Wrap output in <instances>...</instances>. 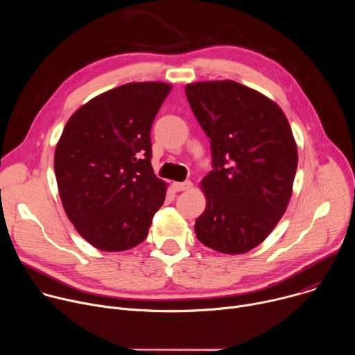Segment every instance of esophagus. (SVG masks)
<instances>
[{"instance_id": "34e87169", "label": "esophagus", "mask_w": 355, "mask_h": 355, "mask_svg": "<svg viewBox=\"0 0 355 355\" xmlns=\"http://www.w3.org/2000/svg\"><path fill=\"white\" fill-rule=\"evenodd\" d=\"M191 187H192V182H191L189 180H187V181H184V182H174V184H173V188H174V191H177V192L187 191V189H189Z\"/></svg>"}]
</instances>
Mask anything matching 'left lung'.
I'll use <instances>...</instances> for the list:
<instances>
[{"instance_id":"left-lung-1","label":"left lung","mask_w":355,"mask_h":355,"mask_svg":"<svg viewBox=\"0 0 355 355\" xmlns=\"http://www.w3.org/2000/svg\"><path fill=\"white\" fill-rule=\"evenodd\" d=\"M185 94L212 151L195 234L212 250L240 254L257 247L288 207L297 167L289 122L271 99L236 81L193 83Z\"/></svg>"}]
</instances>
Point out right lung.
I'll list each match as a JSON object with an SVG mask.
<instances>
[{
  "label": "right lung",
  "instance_id": "right-lung-1",
  "mask_svg": "<svg viewBox=\"0 0 355 355\" xmlns=\"http://www.w3.org/2000/svg\"><path fill=\"white\" fill-rule=\"evenodd\" d=\"M171 87L129 83L107 91L69 119L56 146L55 173L64 211L94 247L140 244L166 199L151 167V125Z\"/></svg>",
  "mask_w": 355,
  "mask_h": 355
}]
</instances>
